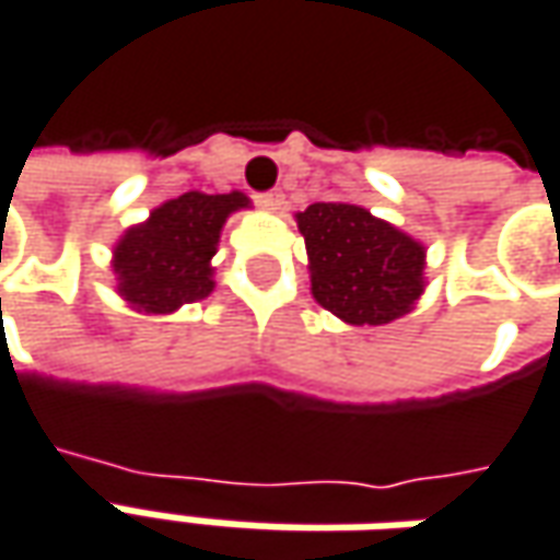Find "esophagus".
I'll return each mask as SVG.
<instances>
[{"instance_id": "1", "label": "esophagus", "mask_w": 560, "mask_h": 560, "mask_svg": "<svg viewBox=\"0 0 560 560\" xmlns=\"http://www.w3.org/2000/svg\"><path fill=\"white\" fill-rule=\"evenodd\" d=\"M281 198H284V195L276 188V191H262V195H257V203H260L262 210H279Z\"/></svg>"}]
</instances>
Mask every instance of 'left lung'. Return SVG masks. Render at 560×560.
<instances>
[{"label": "left lung", "mask_w": 560, "mask_h": 560, "mask_svg": "<svg viewBox=\"0 0 560 560\" xmlns=\"http://www.w3.org/2000/svg\"><path fill=\"white\" fill-rule=\"evenodd\" d=\"M313 298L350 325H387L424 291V247L365 207L310 203L298 213Z\"/></svg>", "instance_id": "left-lung-1"}]
</instances>
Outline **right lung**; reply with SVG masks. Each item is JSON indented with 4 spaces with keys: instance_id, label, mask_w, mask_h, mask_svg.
<instances>
[{
    "instance_id": "right-lung-1",
    "label": "right lung",
    "mask_w": 560,
    "mask_h": 560,
    "mask_svg": "<svg viewBox=\"0 0 560 560\" xmlns=\"http://www.w3.org/2000/svg\"><path fill=\"white\" fill-rule=\"evenodd\" d=\"M247 207L242 191H185L151 210L114 247L120 298L145 313H173L213 291L210 260L229 213Z\"/></svg>"
}]
</instances>
